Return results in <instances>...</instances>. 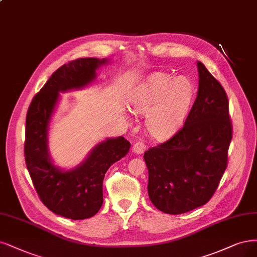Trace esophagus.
Returning <instances> with one entry per match:
<instances>
[{"label":"esophagus","instance_id":"34e87169","mask_svg":"<svg viewBox=\"0 0 257 257\" xmlns=\"http://www.w3.org/2000/svg\"><path fill=\"white\" fill-rule=\"evenodd\" d=\"M146 145L143 143V141H137L136 144L133 146V152L136 154H143L146 151Z\"/></svg>","mask_w":257,"mask_h":257}]
</instances>
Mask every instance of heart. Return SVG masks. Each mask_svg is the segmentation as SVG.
Listing matches in <instances>:
<instances>
[{"instance_id":"heart-1","label":"heart","mask_w":257,"mask_h":257,"mask_svg":"<svg viewBox=\"0 0 257 257\" xmlns=\"http://www.w3.org/2000/svg\"><path fill=\"white\" fill-rule=\"evenodd\" d=\"M196 98V86L186 75L155 72L130 94L133 110L146 114V130L154 140L165 141L180 131Z\"/></svg>"}]
</instances>
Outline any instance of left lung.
Segmentation results:
<instances>
[{
	"instance_id": "obj_1",
	"label": "left lung",
	"mask_w": 257,
	"mask_h": 257,
	"mask_svg": "<svg viewBox=\"0 0 257 257\" xmlns=\"http://www.w3.org/2000/svg\"><path fill=\"white\" fill-rule=\"evenodd\" d=\"M197 99L184 126L166 143L149 149V198L163 213L179 215L213 197L227 166L232 140L225 90L200 61Z\"/></svg>"
}]
</instances>
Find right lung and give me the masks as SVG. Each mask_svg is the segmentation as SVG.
Instances as JSON below:
<instances>
[{"label": "right lung", "mask_w": 257, "mask_h": 257, "mask_svg": "<svg viewBox=\"0 0 257 257\" xmlns=\"http://www.w3.org/2000/svg\"><path fill=\"white\" fill-rule=\"evenodd\" d=\"M108 59L78 58L61 66L34 96L26 114L24 156L39 199L53 213L72 220L94 216L103 204L106 171L124 157L131 148L124 137L107 138L96 145L74 169L61 170L51 161L48 147L50 121L59 92L81 89L96 76Z\"/></svg>", "instance_id": "add662e5"}]
</instances>
